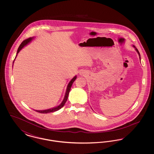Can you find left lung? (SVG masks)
Returning <instances> with one entry per match:
<instances>
[{
    "label": "left lung",
    "instance_id": "1",
    "mask_svg": "<svg viewBox=\"0 0 154 154\" xmlns=\"http://www.w3.org/2000/svg\"><path fill=\"white\" fill-rule=\"evenodd\" d=\"M133 47H134V48H136V51H137V52H138V54H139V55L140 56V55L139 52V51H138V50H137V48H136L135 47V46H134V45H133Z\"/></svg>",
    "mask_w": 154,
    "mask_h": 154
}]
</instances>
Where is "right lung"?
<instances>
[{
    "mask_svg": "<svg viewBox=\"0 0 154 154\" xmlns=\"http://www.w3.org/2000/svg\"><path fill=\"white\" fill-rule=\"evenodd\" d=\"M32 38H29L28 39H26L25 40H23L21 43V44H20V45L18 47V49L17 50V54L20 52V51L22 49V48L26 44H28V43H29L32 40ZM17 56V55H16ZM77 77L75 76L74 78L72 79V80L70 81V82L69 83L68 85H67V89H66V94H65V97H64V99L63 100V102L61 103V104L60 105H59L58 106L56 107H54L53 109H48V110H35L37 112H40V113H42V114H47V113H48V112H54V111H58V110L60 109L65 104V103L66 102L67 100V97H68V96H69V92L70 91V89L72 87V85L74 81H75V80L76 79Z\"/></svg>",
    "mask_w": 154,
    "mask_h": 154,
    "instance_id": "1",
    "label": "right lung"
}]
</instances>
